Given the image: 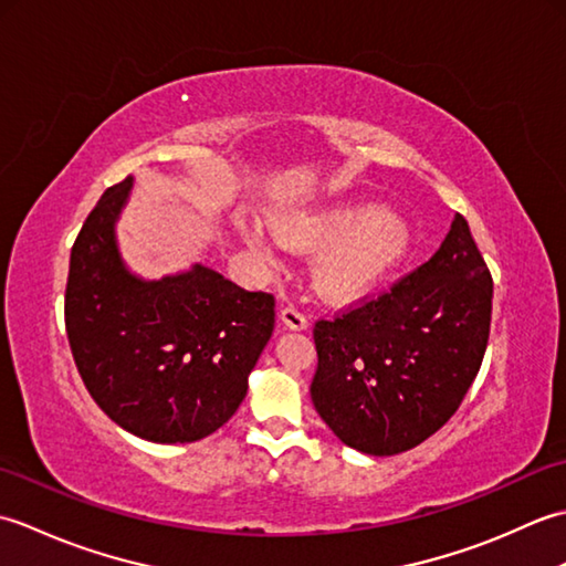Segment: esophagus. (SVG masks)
<instances>
[{
	"label": "esophagus",
	"instance_id": "34e87169",
	"mask_svg": "<svg viewBox=\"0 0 566 566\" xmlns=\"http://www.w3.org/2000/svg\"><path fill=\"white\" fill-rule=\"evenodd\" d=\"M280 318H282L284 326L292 328V331H306L308 328L306 314H302V311H298L296 306H284L280 311Z\"/></svg>",
	"mask_w": 566,
	"mask_h": 566
}]
</instances>
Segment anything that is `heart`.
<instances>
[{"mask_svg":"<svg viewBox=\"0 0 566 566\" xmlns=\"http://www.w3.org/2000/svg\"><path fill=\"white\" fill-rule=\"evenodd\" d=\"M274 233L298 250H318L311 264L316 292L328 302H353L377 286L408 258L413 223L371 201H340L274 216ZM248 245L274 258V243L258 226H245Z\"/></svg>","mask_w":566,"mask_h":566,"instance_id":"1","label":"heart"}]
</instances>
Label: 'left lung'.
<instances>
[{"label":"left lung","mask_w":566,"mask_h":566,"mask_svg":"<svg viewBox=\"0 0 566 566\" xmlns=\"http://www.w3.org/2000/svg\"><path fill=\"white\" fill-rule=\"evenodd\" d=\"M494 282L457 213L426 264L387 294L318 321L311 399L347 448H416L460 408L486 353Z\"/></svg>","instance_id":"8db88e82"}]
</instances>
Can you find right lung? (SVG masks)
<instances>
[{"instance_id": "1", "label": "right lung", "mask_w": 566, "mask_h": 566, "mask_svg": "<svg viewBox=\"0 0 566 566\" xmlns=\"http://www.w3.org/2000/svg\"><path fill=\"white\" fill-rule=\"evenodd\" d=\"M134 177L109 187L70 252L65 328L84 387L116 426L150 442L219 430L248 394L274 331V296L195 264L143 280L122 260L116 221Z\"/></svg>"}]
</instances>
